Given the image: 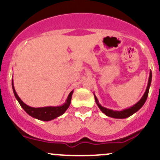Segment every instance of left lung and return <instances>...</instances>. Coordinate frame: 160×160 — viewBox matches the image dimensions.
<instances>
[{"mask_svg":"<svg viewBox=\"0 0 160 160\" xmlns=\"http://www.w3.org/2000/svg\"><path fill=\"white\" fill-rule=\"evenodd\" d=\"M151 80H152V72L150 71V78H149V80H148V87H147L146 91H145L144 95H143L142 98H141V100L138 102L137 104H135V105L132 106V108H128V109H126L123 110L122 111H114L113 110H110L108 109V108H105L104 107H102L101 104H99L98 101L95 95V102L96 104H98V108H100V110L103 112L104 113H105L106 115L108 116V117H113V118H118V119H123V118H126V117H130L131 115H132L133 113H135V112L138 111L140 108L144 105V104L146 102L147 98H148V92H149V89H150V82H151Z\"/></svg>","mask_w":160,"mask_h":160,"instance_id":"left-lung-1","label":"left lung"}]
</instances>
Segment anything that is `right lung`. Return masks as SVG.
<instances>
[{"label": "right lung", "mask_w": 160, "mask_h": 160, "mask_svg": "<svg viewBox=\"0 0 160 160\" xmlns=\"http://www.w3.org/2000/svg\"><path fill=\"white\" fill-rule=\"evenodd\" d=\"M12 90H13V93L15 95L16 99L18 100L20 105L22 106V108L25 110V111H26L28 114H29L32 117H34V118L38 119L40 120L43 121H49L53 119L56 118V117H59L62 114H63L65 113L66 110L68 109L69 107L70 104H71V96H72L73 91H71L70 92V94L68 97L67 102L66 103L62 106H59V107H47V108H32L28 106L27 104H25L20 99V98L18 96V95L16 94V92L14 89L13 86V82H12Z\"/></svg>", "instance_id": "1"}]
</instances>
